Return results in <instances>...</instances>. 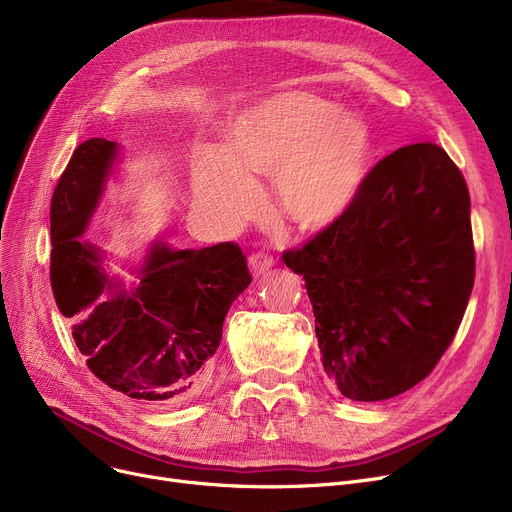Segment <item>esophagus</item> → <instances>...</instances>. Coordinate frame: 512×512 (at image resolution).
Instances as JSON below:
<instances>
[{
    "label": "esophagus",
    "mask_w": 512,
    "mask_h": 512,
    "mask_svg": "<svg viewBox=\"0 0 512 512\" xmlns=\"http://www.w3.org/2000/svg\"><path fill=\"white\" fill-rule=\"evenodd\" d=\"M249 265H251V270H253L255 276H261V274H265L274 265V259L267 255V253H263V251H257V253H253L249 257Z\"/></svg>",
    "instance_id": "34e87169"
}]
</instances>
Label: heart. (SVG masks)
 Segmentation results:
<instances>
[{
    "label": "heart",
    "instance_id": "heart-1",
    "mask_svg": "<svg viewBox=\"0 0 512 512\" xmlns=\"http://www.w3.org/2000/svg\"><path fill=\"white\" fill-rule=\"evenodd\" d=\"M369 130L353 114L311 93H284L238 114L224 149H201L193 166L197 201L228 224L255 207L249 176L274 174L288 220L332 224L355 201L369 161Z\"/></svg>",
    "mask_w": 512,
    "mask_h": 512
}]
</instances>
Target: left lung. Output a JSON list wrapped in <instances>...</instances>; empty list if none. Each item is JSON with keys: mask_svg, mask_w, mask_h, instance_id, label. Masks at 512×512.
Here are the masks:
<instances>
[{"mask_svg": "<svg viewBox=\"0 0 512 512\" xmlns=\"http://www.w3.org/2000/svg\"><path fill=\"white\" fill-rule=\"evenodd\" d=\"M469 188L436 143L375 164L338 220L282 253L301 274L321 363L351 400L378 402L434 371L475 282Z\"/></svg>", "mask_w": 512, "mask_h": 512, "instance_id": "obj_1", "label": "left lung"}]
</instances>
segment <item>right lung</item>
I'll return each mask as SVG.
<instances>
[{"mask_svg": "<svg viewBox=\"0 0 512 512\" xmlns=\"http://www.w3.org/2000/svg\"><path fill=\"white\" fill-rule=\"evenodd\" d=\"M118 155L105 139L80 143L51 197L49 278L58 309L87 367L116 392L164 405L191 396L222 340L224 317L251 284L236 242L199 251L153 245L130 294L101 267L99 249L80 240Z\"/></svg>", "mask_w": 512, "mask_h": 512, "instance_id": "add662e5", "label": "right lung"}]
</instances>
